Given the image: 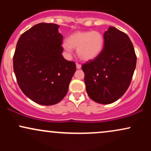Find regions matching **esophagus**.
<instances>
[{
	"instance_id": "34e87169",
	"label": "esophagus",
	"mask_w": 151,
	"mask_h": 151,
	"mask_svg": "<svg viewBox=\"0 0 151 151\" xmlns=\"http://www.w3.org/2000/svg\"><path fill=\"white\" fill-rule=\"evenodd\" d=\"M76 67H77V69H80L81 66L80 64H79V63H77V64H76Z\"/></svg>"
}]
</instances>
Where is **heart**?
<instances>
[{"instance_id":"b5f03b06","label":"heart","mask_w":151,"mask_h":151,"mask_svg":"<svg viewBox=\"0 0 151 151\" xmlns=\"http://www.w3.org/2000/svg\"><path fill=\"white\" fill-rule=\"evenodd\" d=\"M104 45V38L99 32L78 31L71 35L62 46L70 53L72 52V48L77 49V55L81 60L90 61L101 54Z\"/></svg>"}]
</instances>
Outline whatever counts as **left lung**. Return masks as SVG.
<instances>
[{
  "mask_svg": "<svg viewBox=\"0 0 151 151\" xmlns=\"http://www.w3.org/2000/svg\"><path fill=\"white\" fill-rule=\"evenodd\" d=\"M104 38L101 54L83 64L81 68L89 97L97 103L108 104L121 98L129 88L136 55L129 36L116 27H109Z\"/></svg>",
  "mask_w": 151,
  "mask_h": 151,
  "instance_id": "1",
  "label": "left lung"
}]
</instances>
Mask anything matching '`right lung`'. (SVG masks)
Masks as SVG:
<instances>
[{
    "label": "right lung",
    "mask_w": 151,
    "mask_h": 151,
    "mask_svg": "<svg viewBox=\"0 0 151 151\" xmlns=\"http://www.w3.org/2000/svg\"><path fill=\"white\" fill-rule=\"evenodd\" d=\"M58 25H34L19 38L13 70L20 89L37 104H56L67 94L76 71L74 62L62 56V35Z\"/></svg>",
    "instance_id": "1"
}]
</instances>
